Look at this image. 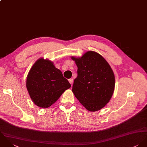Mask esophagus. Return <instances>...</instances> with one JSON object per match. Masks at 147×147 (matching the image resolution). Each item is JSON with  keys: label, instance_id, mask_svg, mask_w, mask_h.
I'll return each mask as SVG.
<instances>
[{"label": "esophagus", "instance_id": "obj_1", "mask_svg": "<svg viewBox=\"0 0 147 147\" xmlns=\"http://www.w3.org/2000/svg\"><path fill=\"white\" fill-rule=\"evenodd\" d=\"M69 83H70V84H72L73 82V78H70V79H69Z\"/></svg>", "mask_w": 147, "mask_h": 147}]
</instances>
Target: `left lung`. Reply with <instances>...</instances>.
<instances>
[{"instance_id": "left-lung-1", "label": "left lung", "mask_w": 147, "mask_h": 147, "mask_svg": "<svg viewBox=\"0 0 147 147\" xmlns=\"http://www.w3.org/2000/svg\"><path fill=\"white\" fill-rule=\"evenodd\" d=\"M71 59L78 67L72 88L75 96L88 111L100 110L109 102L114 91L112 69L101 55L93 51Z\"/></svg>"}]
</instances>
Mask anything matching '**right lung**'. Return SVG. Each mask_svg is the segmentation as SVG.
<instances>
[{"instance_id":"add662e5","label":"right lung","mask_w":147,"mask_h":147,"mask_svg":"<svg viewBox=\"0 0 147 147\" xmlns=\"http://www.w3.org/2000/svg\"><path fill=\"white\" fill-rule=\"evenodd\" d=\"M26 86L34 103L40 107L48 108L71 85L52 62L40 59L30 70Z\"/></svg>"}]
</instances>
